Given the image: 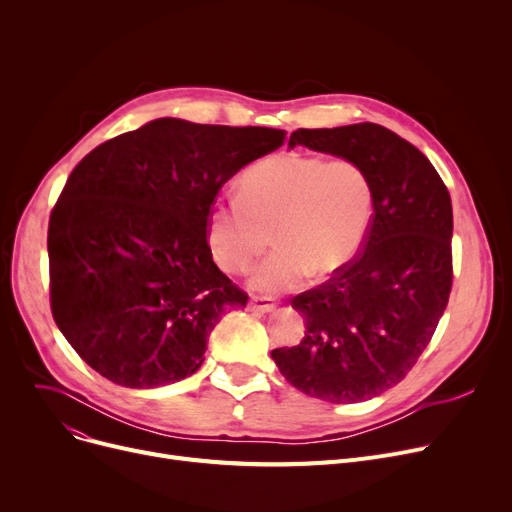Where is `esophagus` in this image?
I'll list each match as a JSON object with an SVG mask.
<instances>
[{"mask_svg":"<svg viewBox=\"0 0 512 512\" xmlns=\"http://www.w3.org/2000/svg\"><path fill=\"white\" fill-rule=\"evenodd\" d=\"M249 309L259 311V313H270V311L276 309V303L272 299H267V297H253L249 301Z\"/></svg>","mask_w":512,"mask_h":512,"instance_id":"34e87169","label":"esophagus"}]
</instances>
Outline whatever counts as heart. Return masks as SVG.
Wrapping results in <instances>:
<instances>
[{
    "label": "heart",
    "instance_id": "heart-1",
    "mask_svg": "<svg viewBox=\"0 0 512 512\" xmlns=\"http://www.w3.org/2000/svg\"><path fill=\"white\" fill-rule=\"evenodd\" d=\"M373 213V186L351 159L301 153L263 159L247 170L242 191L215 201L207 242L222 270L242 274L276 240L251 278L263 294L301 288L311 272L334 274L361 249Z\"/></svg>",
    "mask_w": 512,
    "mask_h": 512
}]
</instances>
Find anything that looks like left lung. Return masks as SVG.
Returning a JSON list of instances; mask_svg holds the SVG:
<instances>
[{
  "instance_id": "obj_1",
  "label": "left lung",
  "mask_w": 512,
  "mask_h": 512,
  "mask_svg": "<svg viewBox=\"0 0 512 512\" xmlns=\"http://www.w3.org/2000/svg\"><path fill=\"white\" fill-rule=\"evenodd\" d=\"M294 145L359 164L373 213L359 255L292 299L305 338L272 359L297 390L353 405L405 380L438 328L452 288V203L429 159L380 124L299 128Z\"/></svg>"
}]
</instances>
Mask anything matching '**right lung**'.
Returning a JSON list of instances; mask_svg holds the SVG:
<instances>
[{"mask_svg":"<svg viewBox=\"0 0 512 512\" xmlns=\"http://www.w3.org/2000/svg\"><path fill=\"white\" fill-rule=\"evenodd\" d=\"M284 130L159 118L80 159L49 215V303L87 365L126 388L193 375L240 290L213 263L220 188Z\"/></svg>","mask_w":512,"mask_h":512,"instance_id":"1","label":"right lung"}]
</instances>
